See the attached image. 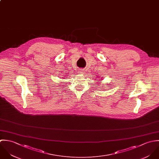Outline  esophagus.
Returning a JSON list of instances; mask_svg holds the SVG:
<instances>
[{"label":"esophagus","instance_id":"esophagus-1","mask_svg":"<svg viewBox=\"0 0 159 159\" xmlns=\"http://www.w3.org/2000/svg\"><path fill=\"white\" fill-rule=\"evenodd\" d=\"M84 70H82V69H80V70H79V74H84Z\"/></svg>","mask_w":159,"mask_h":159}]
</instances>
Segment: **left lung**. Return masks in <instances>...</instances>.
<instances>
[{
  "instance_id": "1",
  "label": "left lung",
  "mask_w": 159,
  "mask_h": 159,
  "mask_svg": "<svg viewBox=\"0 0 159 159\" xmlns=\"http://www.w3.org/2000/svg\"><path fill=\"white\" fill-rule=\"evenodd\" d=\"M100 80H101V79H100Z\"/></svg>"
}]
</instances>
